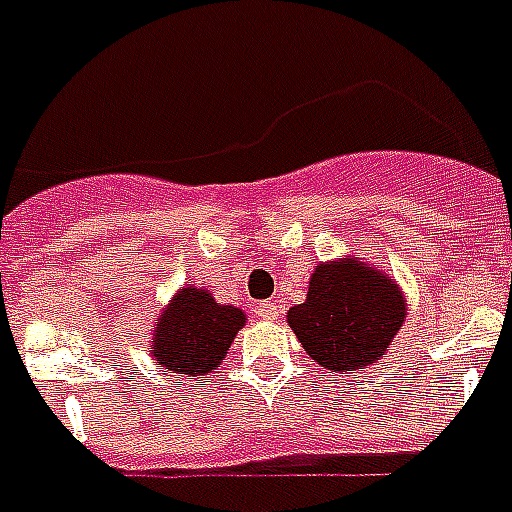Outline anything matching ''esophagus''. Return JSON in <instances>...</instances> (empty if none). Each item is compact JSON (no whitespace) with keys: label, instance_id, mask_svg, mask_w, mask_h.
Masks as SVG:
<instances>
[{"label":"esophagus","instance_id":"34e87169","mask_svg":"<svg viewBox=\"0 0 512 512\" xmlns=\"http://www.w3.org/2000/svg\"><path fill=\"white\" fill-rule=\"evenodd\" d=\"M257 315L263 317V320H278V307L273 302H260Z\"/></svg>","mask_w":512,"mask_h":512}]
</instances>
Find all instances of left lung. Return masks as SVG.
I'll list each match as a JSON object with an SVG mask.
<instances>
[{"mask_svg":"<svg viewBox=\"0 0 512 512\" xmlns=\"http://www.w3.org/2000/svg\"><path fill=\"white\" fill-rule=\"evenodd\" d=\"M403 320L406 296L398 281L354 255L315 265L307 299L286 312L304 351L346 377L380 362Z\"/></svg>","mask_w":512,"mask_h":512,"instance_id":"left-lung-1","label":"left lung"}]
</instances>
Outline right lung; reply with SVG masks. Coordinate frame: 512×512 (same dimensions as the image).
I'll return each instance as SVG.
<instances>
[{
	"label": "right lung",
	"mask_w": 512,
	"mask_h": 512,
	"mask_svg": "<svg viewBox=\"0 0 512 512\" xmlns=\"http://www.w3.org/2000/svg\"><path fill=\"white\" fill-rule=\"evenodd\" d=\"M244 322V309L216 302L205 286L187 283L156 317L150 356L163 369L190 380L208 375L226 359Z\"/></svg>",
	"instance_id": "obj_1"
}]
</instances>
